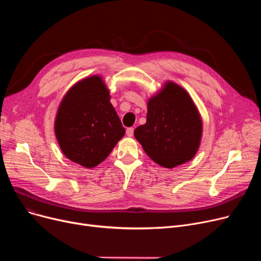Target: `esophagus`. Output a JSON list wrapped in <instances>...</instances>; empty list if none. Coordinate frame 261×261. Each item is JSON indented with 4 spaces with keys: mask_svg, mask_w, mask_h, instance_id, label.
Returning <instances> with one entry per match:
<instances>
[{
    "mask_svg": "<svg viewBox=\"0 0 261 261\" xmlns=\"http://www.w3.org/2000/svg\"><path fill=\"white\" fill-rule=\"evenodd\" d=\"M133 133H134V129H133L132 127H130V128H128V129L126 130V134L129 136V138H131V136H133Z\"/></svg>",
    "mask_w": 261,
    "mask_h": 261,
    "instance_id": "obj_1",
    "label": "esophagus"
}]
</instances>
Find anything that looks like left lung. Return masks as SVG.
<instances>
[{"label": "left lung", "mask_w": 261, "mask_h": 261, "mask_svg": "<svg viewBox=\"0 0 261 261\" xmlns=\"http://www.w3.org/2000/svg\"><path fill=\"white\" fill-rule=\"evenodd\" d=\"M135 139L159 165L173 168L195 156L202 120L189 94L168 81L148 101L147 121L134 130Z\"/></svg>", "instance_id": "left-lung-1"}]
</instances>
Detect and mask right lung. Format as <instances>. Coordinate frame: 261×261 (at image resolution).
<instances>
[{
  "instance_id": "1",
  "label": "right lung",
  "mask_w": 261,
  "mask_h": 261,
  "mask_svg": "<svg viewBox=\"0 0 261 261\" xmlns=\"http://www.w3.org/2000/svg\"><path fill=\"white\" fill-rule=\"evenodd\" d=\"M99 76L81 80L63 97L55 120V134L64 155L86 168L97 166L125 135Z\"/></svg>"
}]
</instances>
